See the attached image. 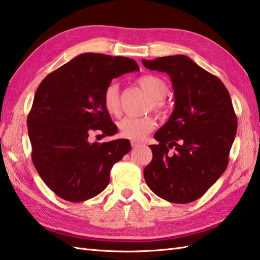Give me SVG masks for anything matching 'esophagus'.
<instances>
[{"instance_id":"esophagus-1","label":"esophagus","mask_w":260,"mask_h":260,"mask_svg":"<svg viewBox=\"0 0 260 260\" xmlns=\"http://www.w3.org/2000/svg\"><path fill=\"white\" fill-rule=\"evenodd\" d=\"M131 147L132 148H138L139 145H141V142L140 141H137V140H131Z\"/></svg>"}]
</instances>
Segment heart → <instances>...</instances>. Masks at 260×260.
<instances>
[{"label":"heart","instance_id":"heart-1","mask_svg":"<svg viewBox=\"0 0 260 260\" xmlns=\"http://www.w3.org/2000/svg\"><path fill=\"white\" fill-rule=\"evenodd\" d=\"M138 84L151 97V104L156 112L166 111V104L163 98L168 92V86L162 78L155 75H144L138 79ZM103 103L105 109L111 116L118 117L121 113V97L120 88L117 82H110L105 88L103 94ZM120 135L128 139L139 140L155 128V120L150 117H125L118 124Z\"/></svg>","mask_w":260,"mask_h":260}]
</instances>
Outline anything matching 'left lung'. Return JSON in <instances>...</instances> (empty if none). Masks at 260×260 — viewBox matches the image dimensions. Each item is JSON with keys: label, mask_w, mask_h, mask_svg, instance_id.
<instances>
[{"label": "left lung", "mask_w": 260, "mask_h": 260, "mask_svg": "<svg viewBox=\"0 0 260 260\" xmlns=\"http://www.w3.org/2000/svg\"><path fill=\"white\" fill-rule=\"evenodd\" d=\"M145 68L167 73L175 106L156 131L152 161L143 171L159 198L185 204L203 196L229 166L237 131L230 92L216 76L184 55L142 60Z\"/></svg>", "instance_id": "1"}]
</instances>
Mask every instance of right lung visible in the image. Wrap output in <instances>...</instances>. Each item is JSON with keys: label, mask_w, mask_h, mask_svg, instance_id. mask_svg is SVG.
<instances>
[{"label": "right lung", "mask_w": 260, "mask_h": 260, "mask_svg": "<svg viewBox=\"0 0 260 260\" xmlns=\"http://www.w3.org/2000/svg\"><path fill=\"white\" fill-rule=\"evenodd\" d=\"M139 71L122 56L78 55L43 79L27 117L31 161L42 180L60 199L84 202L109 184L110 170L131 150L129 140L90 143L100 130L117 134L103 94L113 78Z\"/></svg>", "instance_id": "add662e5"}]
</instances>
